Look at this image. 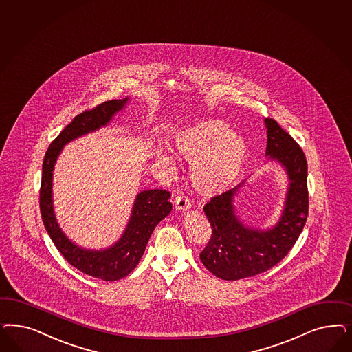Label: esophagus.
<instances>
[{
  "mask_svg": "<svg viewBox=\"0 0 352 352\" xmlns=\"http://www.w3.org/2000/svg\"><path fill=\"white\" fill-rule=\"evenodd\" d=\"M175 207L179 211H186V210H189L192 207V204H190V199L188 197H185L184 194H179L175 198Z\"/></svg>",
  "mask_w": 352,
  "mask_h": 352,
  "instance_id": "obj_1",
  "label": "esophagus"
}]
</instances>
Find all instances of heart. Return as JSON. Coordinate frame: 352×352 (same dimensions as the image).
<instances>
[{
  "label": "heart",
  "instance_id": "b5f03b06",
  "mask_svg": "<svg viewBox=\"0 0 352 352\" xmlns=\"http://www.w3.org/2000/svg\"><path fill=\"white\" fill-rule=\"evenodd\" d=\"M179 157L190 162V180L204 194L221 193L230 188L242 172L248 145L243 137L232 132L224 122L204 119L182 128L173 136ZM155 155L163 164L170 166L172 151L158 148Z\"/></svg>",
  "mask_w": 352,
  "mask_h": 352
}]
</instances>
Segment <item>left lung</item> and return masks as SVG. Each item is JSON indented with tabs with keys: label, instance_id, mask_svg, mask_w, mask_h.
I'll return each mask as SVG.
<instances>
[{
	"label": "left lung",
	"instance_id": "8db88e82",
	"mask_svg": "<svg viewBox=\"0 0 352 352\" xmlns=\"http://www.w3.org/2000/svg\"><path fill=\"white\" fill-rule=\"evenodd\" d=\"M264 122L265 154L284 166L290 182L280 221L268 230L243 226L233 206L239 188L212 197L204 207L212 234L199 258L210 272L228 281L256 276L283 261L299 239L308 216L306 155L274 119Z\"/></svg>",
	"mask_w": 352,
	"mask_h": 352
}]
</instances>
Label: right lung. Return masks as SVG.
<instances>
[{
	"instance_id": "1",
	"label": "right lung",
	"mask_w": 352,
	"mask_h": 352,
	"mask_svg": "<svg viewBox=\"0 0 352 352\" xmlns=\"http://www.w3.org/2000/svg\"><path fill=\"white\" fill-rule=\"evenodd\" d=\"M126 101L128 98L106 101L75 116L50 144L43 162L40 211L47 234L71 265L103 281L120 280L136 268L154 228L172 210V204L168 202L170 193L162 189L141 192L136 197L132 216L122 239L109 249H81L65 236L56 220L52 198L53 170L60 150L67 142L107 124L115 113L124 107Z\"/></svg>"
}]
</instances>
